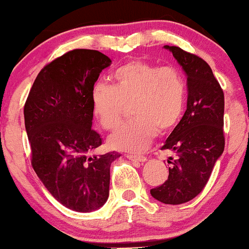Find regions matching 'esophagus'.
<instances>
[{
	"mask_svg": "<svg viewBox=\"0 0 249 249\" xmlns=\"http://www.w3.org/2000/svg\"><path fill=\"white\" fill-rule=\"evenodd\" d=\"M127 158L132 161H139V162H145L147 160L146 157L144 156H133V154H127Z\"/></svg>",
	"mask_w": 249,
	"mask_h": 249,
	"instance_id": "obj_1",
	"label": "esophagus"
}]
</instances>
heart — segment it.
<instances>
[{
  "instance_id": "b5f03b06",
  "label": "heart",
  "mask_w": 249,
  "mask_h": 249,
  "mask_svg": "<svg viewBox=\"0 0 249 249\" xmlns=\"http://www.w3.org/2000/svg\"><path fill=\"white\" fill-rule=\"evenodd\" d=\"M112 85L99 83L91 93L97 122L105 130H113L131 105L136 119L111 134V147L141 152L150 146L158 131L167 132L179 122L186 84L177 69L142 61L128 62L112 73Z\"/></svg>"
}]
</instances>
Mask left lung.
Returning <instances> with one entry per match:
<instances>
[{"label": "left lung", "instance_id": "1", "mask_svg": "<svg viewBox=\"0 0 249 249\" xmlns=\"http://www.w3.org/2000/svg\"><path fill=\"white\" fill-rule=\"evenodd\" d=\"M172 53L187 77V108L168 136L162 150L176 153L168 158V179L152 188L151 196L168 205H180L204 190L214 165L225 148L224 91L210 65L178 47L164 45Z\"/></svg>", "mask_w": 249, "mask_h": 249}]
</instances>
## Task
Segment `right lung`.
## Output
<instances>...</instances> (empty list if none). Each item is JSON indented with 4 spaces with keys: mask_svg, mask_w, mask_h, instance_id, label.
Instances as JSON below:
<instances>
[{
    "mask_svg": "<svg viewBox=\"0 0 249 249\" xmlns=\"http://www.w3.org/2000/svg\"><path fill=\"white\" fill-rule=\"evenodd\" d=\"M111 63L97 50L69 51L43 68L24 105L34 170L51 196L76 212L107 202L110 166L121 157L95 153L103 141L92 130L91 93Z\"/></svg>",
    "mask_w": 249,
    "mask_h": 249,
    "instance_id": "1",
    "label": "right lung"
}]
</instances>
